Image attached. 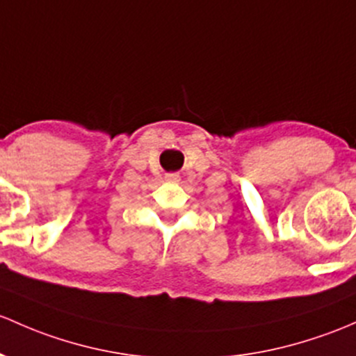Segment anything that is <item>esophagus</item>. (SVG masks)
Returning a JSON list of instances; mask_svg holds the SVG:
<instances>
[{"mask_svg": "<svg viewBox=\"0 0 356 356\" xmlns=\"http://www.w3.org/2000/svg\"><path fill=\"white\" fill-rule=\"evenodd\" d=\"M165 179L168 182H177L179 181V174H175V172H172V174H167Z\"/></svg>", "mask_w": 356, "mask_h": 356, "instance_id": "esophagus-1", "label": "esophagus"}]
</instances>
